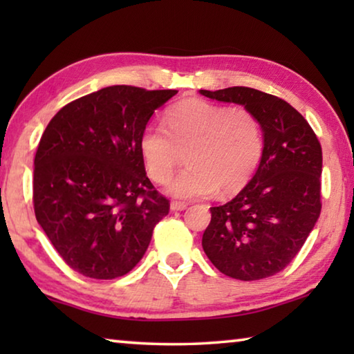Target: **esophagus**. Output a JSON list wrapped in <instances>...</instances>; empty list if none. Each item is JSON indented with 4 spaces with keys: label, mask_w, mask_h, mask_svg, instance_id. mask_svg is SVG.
I'll return each instance as SVG.
<instances>
[{
    "label": "esophagus",
    "mask_w": 354,
    "mask_h": 354,
    "mask_svg": "<svg viewBox=\"0 0 354 354\" xmlns=\"http://www.w3.org/2000/svg\"><path fill=\"white\" fill-rule=\"evenodd\" d=\"M185 207H187V203H184V201H171V205H170L171 211H184Z\"/></svg>",
    "instance_id": "1"
}]
</instances>
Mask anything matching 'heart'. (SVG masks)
<instances>
[{"instance_id": "heart-1", "label": "heart", "mask_w": 354, "mask_h": 354, "mask_svg": "<svg viewBox=\"0 0 354 354\" xmlns=\"http://www.w3.org/2000/svg\"><path fill=\"white\" fill-rule=\"evenodd\" d=\"M266 139L259 117L243 106L194 98L167 111L165 127L148 123L139 139L148 176L165 184L187 151L189 165L169 192L181 200L200 198L217 189L230 195L245 187L261 164Z\"/></svg>"}]
</instances>
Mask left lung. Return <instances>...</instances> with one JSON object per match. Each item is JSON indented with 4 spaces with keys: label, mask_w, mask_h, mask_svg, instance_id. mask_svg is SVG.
Returning <instances> with one entry per match:
<instances>
[{
    "label": "left lung",
    "mask_w": 354,
    "mask_h": 354,
    "mask_svg": "<svg viewBox=\"0 0 354 354\" xmlns=\"http://www.w3.org/2000/svg\"><path fill=\"white\" fill-rule=\"evenodd\" d=\"M259 117L263 154L253 179L226 205L211 207L203 250L226 277L263 279L289 266L322 211V145L295 107L251 87L200 91Z\"/></svg>",
    "instance_id": "1"
}]
</instances>
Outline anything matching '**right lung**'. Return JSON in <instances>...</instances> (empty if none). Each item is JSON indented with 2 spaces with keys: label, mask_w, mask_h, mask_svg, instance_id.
Returning <instances> with one entry per match:
<instances>
[{
  "label": "right lung",
  "mask_w": 354,
  "mask_h": 354,
  "mask_svg": "<svg viewBox=\"0 0 354 354\" xmlns=\"http://www.w3.org/2000/svg\"><path fill=\"white\" fill-rule=\"evenodd\" d=\"M178 91L111 86L59 111L34 158L32 203L64 262L93 279L133 270L170 201L149 181L139 139Z\"/></svg>",
  "instance_id": "right-lung-1"
}]
</instances>
